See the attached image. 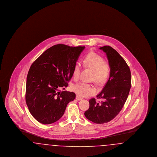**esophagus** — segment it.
Listing matches in <instances>:
<instances>
[{
  "label": "esophagus",
  "mask_w": 157,
  "mask_h": 157,
  "mask_svg": "<svg viewBox=\"0 0 157 157\" xmlns=\"http://www.w3.org/2000/svg\"><path fill=\"white\" fill-rule=\"evenodd\" d=\"M76 99H77V100H78V101H81V100H82V98L81 97H80V96H79V95H76Z\"/></svg>",
  "instance_id": "34e87169"
}]
</instances>
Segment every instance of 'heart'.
I'll list each match as a JSON object with an SVG mask.
<instances>
[{
	"mask_svg": "<svg viewBox=\"0 0 157 157\" xmlns=\"http://www.w3.org/2000/svg\"><path fill=\"white\" fill-rule=\"evenodd\" d=\"M83 65L85 67L93 71V79L98 85L104 83L110 74L109 64L105 62L104 59L96 53L90 52L87 54L83 58ZM81 70V63H76L73 70V77L75 80L78 79ZM72 90L82 97H88L96 92V89L94 85L83 82H78L73 85Z\"/></svg>",
	"mask_w": 157,
	"mask_h": 157,
	"instance_id": "b5f03b06",
	"label": "heart"
}]
</instances>
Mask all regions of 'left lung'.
<instances>
[{
	"label": "left lung",
	"mask_w": 157,
	"mask_h": 157,
	"mask_svg": "<svg viewBox=\"0 0 157 157\" xmlns=\"http://www.w3.org/2000/svg\"><path fill=\"white\" fill-rule=\"evenodd\" d=\"M106 53L111 67L109 78L97 98L90 100V108L85 112L88 120L95 124H104L113 120L121 111L131 87V71L125 60L109 46L99 48Z\"/></svg>",
	"instance_id": "obj_1"
}]
</instances>
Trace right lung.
Masks as SVG:
<instances>
[{
    "instance_id": "1",
    "label": "right lung",
    "mask_w": 157,
    "mask_h": 157,
    "mask_svg": "<svg viewBox=\"0 0 157 157\" xmlns=\"http://www.w3.org/2000/svg\"><path fill=\"white\" fill-rule=\"evenodd\" d=\"M85 46L54 45L45 51L30 66L26 79L25 99L33 118L51 124L63 116L74 92L65 90L73 76L77 60Z\"/></svg>"
}]
</instances>
